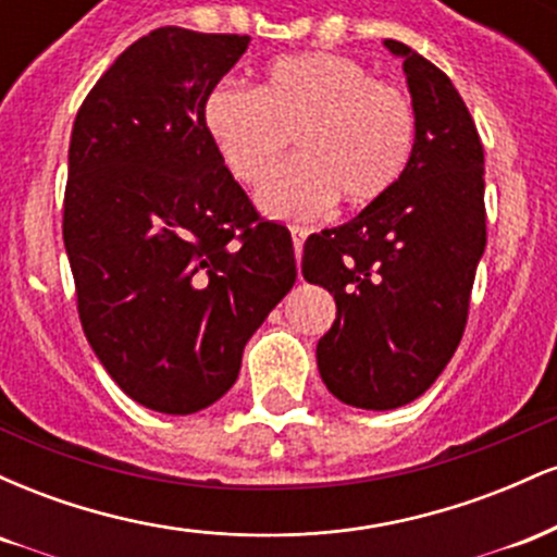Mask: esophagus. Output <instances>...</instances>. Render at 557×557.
Wrapping results in <instances>:
<instances>
[{
	"instance_id": "1",
	"label": "esophagus",
	"mask_w": 557,
	"mask_h": 557,
	"mask_svg": "<svg viewBox=\"0 0 557 557\" xmlns=\"http://www.w3.org/2000/svg\"><path fill=\"white\" fill-rule=\"evenodd\" d=\"M290 235H293V251H296V259H300V251H304V240L309 235V230L300 225H290Z\"/></svg>"
}]
</instances>
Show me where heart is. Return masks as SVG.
Wrapping results in <instances>:
<instances>
[{"instance_id": "obj_1", "label": "heart", "mask_w": 557, "mask_h": 557, "mask_svg": "<svg viewBox=\"0 0 557 557\" xmlns=\"http://www.w3.org/2000/svg\"><path fill=\"white\" fill-rule=\"evenodd\" d=\"M203 123L227 170L259 188L296 138L300 151L261 190L267 212L317 216L341 198L363 209L385 198L417 146V110L395 83L376 81L359 60L332 52L280 57L259 88L222 81Z\"/></svg>"}]
</instances>
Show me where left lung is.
Here are the masks:
<instances>
[{"label": "left lung", "instance_id": "left-lung-1", "mask_svg": "<svg viewBox=\"0 0 557 557\" xmlns=\"http://www.w3.org/2000/svg\"><path fill=\"white\" fill-rule=\"evenodd\" d=\"M417 146L393 190L356 220L304 243L300 272L327 287L337 317L317 345L337 400L389 411L417 400L461 343L487 243L484 146L450 78L406 44Z\"/></svg>", "mask_w": 557, "mask_h": 557}]
</instances>
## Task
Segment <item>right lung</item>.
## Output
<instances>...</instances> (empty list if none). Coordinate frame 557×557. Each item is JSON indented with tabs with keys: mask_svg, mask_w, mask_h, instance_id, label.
<instances>
[{
	"mask_svg": "<svg viewBox=\"0 0 557 557\" xmlns=\"http://www.w3.org/2000/svg\"><path fill=\"white\" fill-rule=\"evenodd\" d=\"M248 36H140L83 99L65 238L94 354L140 406L185 417L235 385L243 348L296 283L285 225L257 212L203 123Z\"/></svg>",
	"mask_w": 557,
	"mask_h": 557,
	"instance_id": "right-lung-1",
	"label": "right lung"
}]
</instances>
